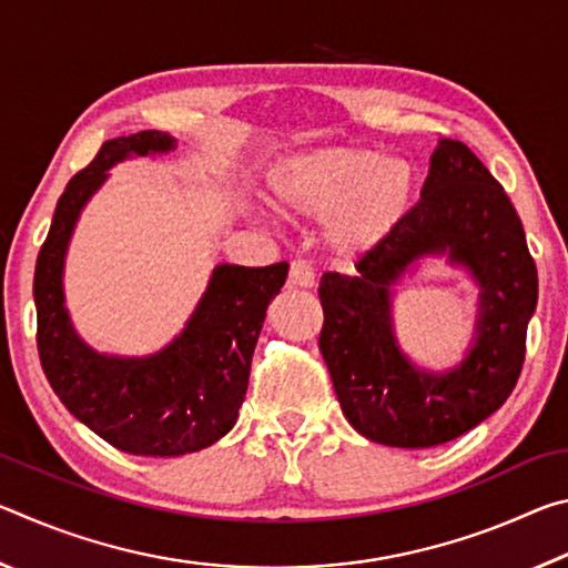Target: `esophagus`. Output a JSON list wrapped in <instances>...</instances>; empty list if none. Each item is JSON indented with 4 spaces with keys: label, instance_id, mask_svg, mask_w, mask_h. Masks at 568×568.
Returning <instances> with one entry per match:
<instances>
[{
    "label": "esophagus",
    "instance_id": "1",
    "mask_svg": "<svg viewBox=\"0 0 568 568\" xmlns=\"http://www.w3.org/2000/svg\"><path fill=\"white\" fill-rule=\"evenodd\" d=\"M287 285L291 287H313L315 285V273L311 263H305L297 257L291 263V273H287Z\"/></svg>",
    "mask_w": 568,
    "mask_h": 568
}]
</instances>
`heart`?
<instances>
[{
	"label": "heart",
	"mask_w": 568,
	"mask_h": 568,
	"mask_svg": "<svg viewBox=\"0 0 568 568\" xmlns=\"http://www.w3.org/2000/svg\"><path fill=\"white\" fill-rule=\"evenodd\" d=\"M283 213L325 217V240L343 257L378 250L408 215L416 175L406 160L368 148H321L285 160L271 180Z\"/></svg>",
	"instance_id": "obj_1"
}]
</instances>
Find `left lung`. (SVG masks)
<instances>
[{
    "instance_id": "8db88e82",
    "label": "left lung",
    "mask_w": 568,
    "mask_h": 568,
    "mask_svg": "<svg viewBox=\"0 0 568 568\" xmlns=\"http://www.w3.org/2000/svg\"><path fill=\"white\" fill-rule=\"evenodd\" d=\"M449 255L481 287L475 343L456 369H416L392 333L389 287L420 256ZM321 353L351 426L396 448L464 436L511 396L536 311L538 275L511 200L474 152L440 140L420 200L396 233L355 263L321 277Z\"/></svg>"
}]
</instances>
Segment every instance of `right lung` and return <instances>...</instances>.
I'll return each instance as SVG.
<instances>
[{"label": "right lung", "instance_id": "add662e5", "mask_svg": "<svg viewBox=\"0 0 568 568\" xmlns=\"http://www.w3.org/2000/svg\"><path fill=\"white\" fill-rule=\"evenodd\" d=\"M170 150H175V138L158 130L104 142L57 200L34 267L37 351L52 390L110 446L155 458L195 454L235 426L267 303L287 277V263L217 265L182 333L145 358L98 353L74 333L62 273L77 217L110 168L132 155Z\"/></svg>", "mask_w": 568, "mask_h": 568}]
</instances>
